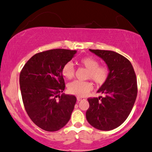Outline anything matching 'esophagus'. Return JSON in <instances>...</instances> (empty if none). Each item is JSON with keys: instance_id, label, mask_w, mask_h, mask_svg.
I'll use <instances>...</instances> for the list:
<instances>
[{"instance_id": "esophagus-1", "label": "esophagus", "mask_w": 152, "mask_h": 152, "mask_svg": "<svg viewBox=\"0 0 152 152\" xmlns=\"http://www.w3.org/2000/svg\"><path fill=\"white\" fill-rule=\"evenodd\" d=\"M77 99L78 101H81V100L85 99V98L83 97V96H77Z\"/></svg>"}]
</instances>
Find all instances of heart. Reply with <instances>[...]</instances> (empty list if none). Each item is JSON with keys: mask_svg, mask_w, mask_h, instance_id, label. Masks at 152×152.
I'll return each mask as SVG.
<instances>
[{"mask_svg": "<svg viewBox=\"0 0 152 152\" xmlns=\"http://www.w3.org/2000/svg\"><path fill=\"white\" fill-rule=\"evenodd\" d=\"M81 66L88 70V77L90 78L96 83H104L108 79L109 70L105 66H99V62L92 57H83L79 60ZM62 73L66 79H71L75 75V68L71 62H66L62 67ZM92 86L89 82H83L80 81H74L68 86L69 92L77 96H83L92 90Z\"/></svg>", "mask_w": 152, "mask_h": 152, "instance_id": "obj_1", "label": "heart"}]
</instances>
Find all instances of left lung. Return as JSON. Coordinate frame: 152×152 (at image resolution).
Returning <instances> with one entry per match:
<instances>
[{
    "instance_id": "obj_1",
    "label": "left lung",
    "mask_w": 152,
    "mask_h": 152,
    "mask_svg": "<svg viewBox=\"0 0 152 152\" xmlns=\"http://www.w3.org/2000/svg\"><path fill=\"white\" fill-rule=\"evenodd\" d=\"M109 70L108 79L97 91L104 97L88 99L86 119L93 127L111 130L122 124L132 111L137 95L136 75L127 58L113 51L90 50Z\"/></svg>"
}]
</instances>
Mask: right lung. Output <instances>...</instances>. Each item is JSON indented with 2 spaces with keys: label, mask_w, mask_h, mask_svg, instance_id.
I'll return each mask as SVG.
<instances>
[{
  "label": "right lung",
  "mask_w": 152,
  "mask_h": 152,
  "mask_svg": "<svg viewBox=\"0 0 152 152\" xmlns=\"http://www.w3.org/2000/svg\"><path fill=\"white\" fill-rule=\"evenodd\" d=\"M77 50L55 49L34 55L23 67L20 85L29 118L45 131L61 129L71 118L77 99L63 93L62 69Z\"/></svg>",
  "instance_id": "obj_1"
}]
</instances>
